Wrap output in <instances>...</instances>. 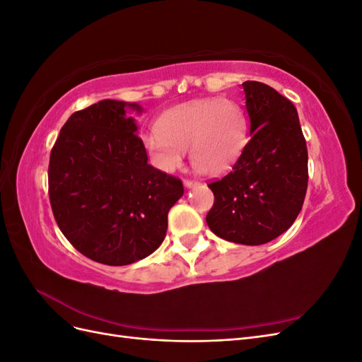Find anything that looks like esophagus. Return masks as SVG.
Masks as SVG:
<instances>
[{
  "label": "esophagus",
  "mask_w": 362,
  "mask_h": 362,
  "mask_svg": "<svg viewBox=\"0 0 362 362\" xmlns=\"http://www.w3.org/2000/svg\"><path fill=\"white\" fill-rule=\"evenodd\" d=\"M199 182L198 181H192V180H184V185L187 189H193V187H196V185H198Z\"/></svg>",
  "instance_id": "34e87169"
}]
</instances>
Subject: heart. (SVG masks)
<instances>
[{
    "label": "heart",
    "mask_w": 362,
    "mask_h": 362,
    "mask_svg": "<svg viewBox=\"0 0 362 362\" xmlns=\"http://www.w3.org/2000/svg\"><path fill=\"white\" fill-rule=\"evenodd\" d=\"M141 139L145 151L163 172L178 169L189 149L192 168L208 177L231 169L247 140L245 112L225 98H205L170 108Z\"/></svg>",
    "instance_id": "obj_1"
}]
</instances>
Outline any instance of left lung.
Listing matches in <instances>:
<instances>
[{"instance_id":"left-lung-1","label":"left lung","mask_w":362,"mask_h":362,"mask_svg":"<svg viewBox=\"0 0 362 362\" xmlns=\"http://www.w3.org/2000/svg\"><path fill=\"white\" fill-rule=\"evenodd\" d=\"M249 141L233 172L208 184L214 205L206 225L223 240L264 245L293 225L308 185V151L298 110L273 87L242 84Z\"/></svg>"}]
</instances>
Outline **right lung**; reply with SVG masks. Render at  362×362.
Listing matches in <instances>:
<instances>
[{"instance_id":"obj_1","label":"right lung","mask_w":362,"mask_h":362,"mask_svg":"<svg viewBox=\"0 0 362 362\" xmlns=\"http://www.w3.org/2000/svg\"><path fill=\"white\" fill-rule=\"evenodd\" d=\"M128 112L144 108L103 100L75 112L49 157V201L60 231L83 255L107 266H127L158 249L168 213L184 194L178 178L148 163Z\"/></svg>"}]
</instances>
